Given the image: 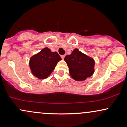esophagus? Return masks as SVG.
Returning a JSON list of instances; mask_svg holds the SVG:
<instances>
[{"instance_id":"34e87169","label":"esophagus","mask_w":127,"mask_h":127,"mask_svg":"<svg viewBox=\"0 0 127 127\" xmlns=\"http://www.w3.org/2000/svg\"><path fill=\"white\" fill-rule=\"evenodd\" d=\"M61 57H62V59H64L65 57V55H61Z\"/></svg>"}]
</instances>
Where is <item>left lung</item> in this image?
<instances>
[{
    "instance_id": "obj_1",
    "label": "left lung",
    "mask_w": 127,
    "mask_h": 127,
    "mask_svg": "<svg viewBox=\"0 0 127 127\" xmlns=\"http://www.w3.org/2000/svg\"><path fill=\"white\" fill-rule=\"evenodd\" d=\"M64 61L68 65L71 77L76 81H84L94 73V60L78 49H75L71 54L67 55Z\"/></svg>"
}]
</instances>
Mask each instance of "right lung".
Returning <instances> with one entry per match:
<instances>
[{"instance_id":"obj_1","label":"right lung","mask_w":127,"mask_h":127,"mask_svg":"<svg viewBox=\"0 0 127 127\" xmlns=\"http://www.w3.org/2000/svg\"><path fill=\"white\" fill-rule=\"evenodd\" d=\"M61 60L57 52H51L48 48H45L30 58L29 65L33 75L43 79L51 75Z\"/></svg>"}]
</instances>
